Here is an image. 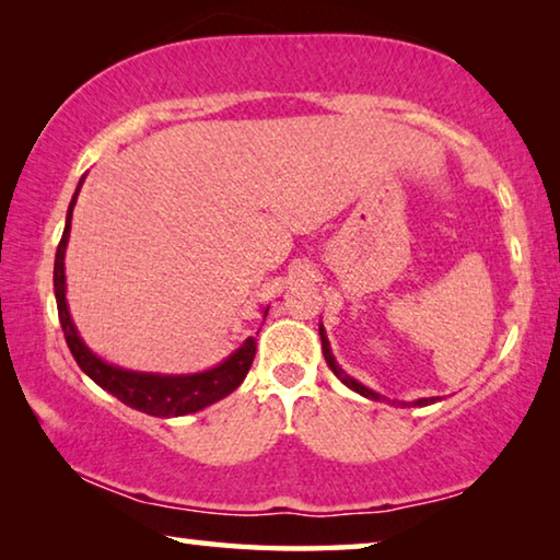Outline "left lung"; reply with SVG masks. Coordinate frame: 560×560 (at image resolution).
Listing matches in <instances>:
<instances>
[{
  "label": "left lung",
  "instance_id": "1",
  "mask_svg": "<svg viewBox=\"0 0 560 560\" xmlns=\"http://www.w3.org/2000/svg\"><path fill=\"white\" fill-rule=\"evenodd\" d=\"M320 346H324V358H326L328 368H330V371H334V375L338 377L340 383L348 385L350 390H355V393H360L363 397H371V400H383L381 395L373 393V390H368V387H363L358 381H353V377L340 371L338 363H336V358H334V353H330V346H328V338H326V334H324V328H320ZM434 400H438V397H422V400H417V402H412V405H430V402H434ZM393 402H395V400H393Z\"/></svg>",
  "mask_w": 560,
  "mask_h": 560
}]
</instances>
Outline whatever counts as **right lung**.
<instances>
[{"label": "right lung", "instance_id": "1", "mask_svg": "<svg viewBox=\"0 0 560 560\" xmlns=\"http://www.w3.org/2000/svg\"><path fill=\"white\" fill-rule=\"evenodd\" d=\"M75 195L69 207V217H66L63 236L59 242V249H56V261H54V291H56V306H59V320L63 328V338L69 343L75 363L83 373H86L93 383H98L103 390L116 395L120 402L128 407H136V410L153 415V417H177L187 412H197L202 407L222 400L236 387L249 373L254 353H257V340L246 338L240 350L224 360L222 365L212 368L207 373L197 375H150V373H130L122 371V368L103 363L91 350L83 346L73 328V320L69 316V306H66V277H63V254H66V242H69L71 232V210H73ZM264 318H267V311H264Z\"/></svg>", "mask_w": 560, "mask_h": 560}]
</instances>
